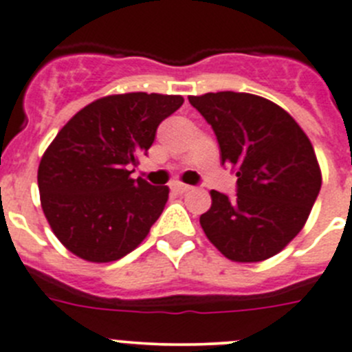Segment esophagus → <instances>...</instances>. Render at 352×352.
<instances>
[{
  "instance_id": "esophagus-1",
  "label": "esophagus",
  "mask_w": 352,
  "mask_h": 352,
  "mask_svg": "<svg viewBox=\"0 0 352 352\" xmlns=\"http://www.w3.org/2000/svg\"><path fill=\"white\" fill-rule=\"evenodd\" d=\"M170 188H172L173 192H179V195H182V192H188L192 189L191 186H188V184H182V182H173Z\"/></svg>"
}]
</instances>
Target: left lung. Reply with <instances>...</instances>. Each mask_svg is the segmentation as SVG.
<instances>
[{
    "label": "left lung",
    "mask_w": 352,
    "mask_h": 352,
    "mask_svg": "<svg viewBox=\"0 0 352 352\" xmlns=\"http://www.w3.org/2000/svg\"><path fill=\"white\" fill-rule=\"evenodd\" d=\"M189 103L214 129L221 163L236 173V196L210 191L199 215L207 239L236 263L278 254L305 226L321 189L314 147L293 117L267 98L207 93Z\"/></svg>",
    "instance_id": "left-lung-1"
}]
</instances>
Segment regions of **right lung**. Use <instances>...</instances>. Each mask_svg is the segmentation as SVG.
Wrapping results in <instances>:
<instances>
[{
    "mask_svg": "<svg viewBox=\"0 0 352 352\" xmlns=\"http://www.w3.org/2000/svg\"><path fill=\"white\" fill-rule=\"evenodd\" d=\"M182 103L177 94L103 96L56 135L38 166V189L54 235L69 252L110 263L144 242L170 189L131 179V166Z\"/></svg>",
    "mask_w": 352,
    "mask_h": 352,
    "instance_id": "obj_1",
    "label": "right lung"
}]
</instances>
